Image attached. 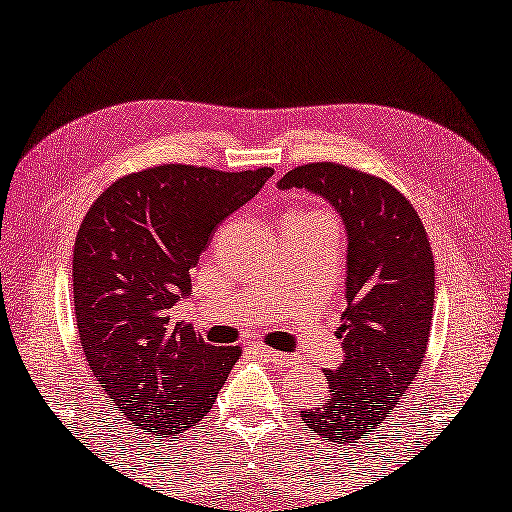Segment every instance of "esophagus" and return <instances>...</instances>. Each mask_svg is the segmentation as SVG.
<instances>
[{"label":"esophagus","instance_id":"34e87169","mask_svg":"<svg viewBox=\"0 0 512 512\" xmlns=\"http://www.w3.org/2000/svg\"><path fill=\"white\" fill-rule=\"evenodd\" d=\"M251 351H254L261 360H267V362H274V364H290L294 357L288 355V353H279V351H272V348H267L263 344H254L251 346Z\"/></svg>","mask_w":512,"mask_h":512}]
</instances>
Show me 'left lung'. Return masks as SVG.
Masks as SVG:
<instances>
[{"label": "left lung", "mask_w": 512, "mask_h": 512, "mask_svg": "<svg viewBox=\"0 0 512 512\" xmlns=\"http://www.w3.org/2000/svg\"><path fill=\"white\" fill-rule=\"evenodd\" d=\"M276 186L306 188L339 213L346 231V310L337 337L344 362L324 371L328 396L301 411L324 441L355 443L378 432L423 366L434 312V256L409 200L362 170L319 161Z\"/></svg>", "instance_id": "1"}]
</instances>
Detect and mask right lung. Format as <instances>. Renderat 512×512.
Wrapping results in <instances>:
<instances>
[{
  "label": "right lung",
  "instance_id": "obj_1",
  "mask_svg": "<svg viewBox=\"0 0 512 512\" xmlns=\"http://www.w3.org/2000/svg\"><path fill=\"white\" fill-rule=\"evenodd\" d=\"M272 175L155 166L114 182L80 224V346L112 405L155 441L200 423L238 362V346H211L170 312L191 292V267L218 224Z\"/></svg>",
  "mask_w": 512,
  "mask_h": 512
}]
</instances>
